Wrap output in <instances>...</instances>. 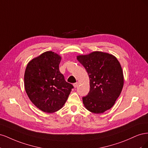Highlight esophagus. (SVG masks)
Segmentation results:
<instances>
[{
    "label": "esophagus",
    "instance_id": "obj_1",
    "mask_svg": "<svg viewBox=\"0 0 148 148\" xmlns=\"http://www.w3.org/2000/svg\"><path fill=\"white\" fill-rule=\"evenodd\" d=\"M78 85H79V83H74V84H73V86H74L75 88H77V87L78 86Z\"/></svg>",
    "mask_w": 148,
    "mask_h": 148
}]
</instances>
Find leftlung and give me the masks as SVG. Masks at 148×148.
<instances>
[{
    "label": "left lung",
    "instance_id": "left-lung-1",
    "mask_svg": "<svg viewBox=\"0 0 148 148\" xmlns=\"http://www.w3.org/2000/svg\"><path fill=\"white\" fill-rule=\"evenodd\" d=\"M86 69L89 78L90 90L83 97L87 110L102 114L110 109L119 97L124 83L120 62L114 56L100 51L77 57Z\"/></svg>",
    "mask_w": 148,
    "mask_h": 148
}]
</instances>
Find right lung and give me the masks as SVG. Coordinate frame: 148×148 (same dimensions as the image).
Segmentation results:
<instances>
[{
	"label": "right lung",
	"instance_id": "right-lung-1",
	"mask_svg": "<svg viewBox=\"0 0 148 148\" xmlns=\"http://www.w3.org/2000/svg\"><path fill=\"white\" fill-rule=\"evenodd\" d=\"M62 57L47 51L28 62L24 75L25 89L39 109L52 113L64 106L73 88L59 71Z\"/></svg>",
	"mask_w": 148,
	"mask_h": 148
}]
</instances>
